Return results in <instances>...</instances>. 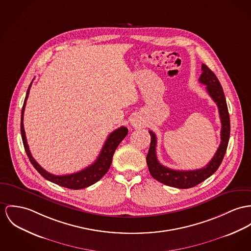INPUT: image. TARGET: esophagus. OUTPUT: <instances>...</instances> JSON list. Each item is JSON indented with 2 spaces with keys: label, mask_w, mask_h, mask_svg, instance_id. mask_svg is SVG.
I'll use <instances>...</instances> for the list:
<instances>
[{
  "label": "esophagus",
  "mask_w": 251,
  "mask_h": 251,
  "mask_svg": "<svg viewBox=\"0 0 251 251\" xmlns=\"http://www.w3.org/2000/svg\"><path fill=\"white\" fill-rule=\"evenodd\" d=\"M131 124H132V126L135 127V128H140V127L143 125L141 119H140L139 117H136V116L131 120Z\"/></svg>",
  "instance_id": "obj_1"
}]
</instances>
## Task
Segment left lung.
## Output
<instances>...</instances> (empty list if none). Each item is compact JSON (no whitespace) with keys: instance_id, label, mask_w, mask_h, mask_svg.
I'll use <instances>...</instances> for the list:
<instances>
[{"instance_id":"8db88e82","label":"left lung","mask_w":251,"mask_h":251,"mask_svg":"<svg viewBox=\"0 0 251 251\" xmlns=\"http://www.w3.org/2000/svg\"><path fill=\"white\" fill-rule=\"evenodd\" d=\"M201 75L200 76V83L206 86V91L208 95L211 97L214 102L217 104L219 109V114L222 123L221 130V144L214 154L212 159L208 162L205 167L197 170L190 171H179L174 170L168 167L163 166L156 157V136L152 131H150L151 135V143L148 154L146 156V162L149 168V172L151 176L155 178L157 181L176 188L186 189L196 186L197 184L202 182L206 178L215 173L219 166L221 165L224 156L226 152L229 135H230V120L229 114L226 105V100L224 94V90L222 88L221 83L218 78L215 75L212 71L204 64L201 65Z\"/></svg>"}]
</instances>
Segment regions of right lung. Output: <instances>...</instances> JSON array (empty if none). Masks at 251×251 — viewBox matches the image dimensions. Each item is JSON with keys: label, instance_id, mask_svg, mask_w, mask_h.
<instances>
[{"label": "right lung", "instance_id": "obj_1", "mask_svg": "<svg viewBox=\"0 0 251 251\" xmlns=\"http://www.w3.org/2000/svg\"><path fill=\"white\" fill-rule=\"evenodd\" d=\"M31 83L26 92V96L25 98V102H24L23 109H22V116H21L22 139H23L25 153L27 154L31 164L33 165V167L38 171L39 173L41 174V176H43L46 179H48L55 184H58L60 186L74 189V190H78V189L86 188L88 186L93 185L108 172V170L112 164L113 155L116 152V149L119 145V143L124 139V137L128 134V129L126 127L122 126V127L116 129V131L112 132L108 136L107 140L105 141V144L102 147L100 154L97 156V160L92 165L86 167L85 169L79 171L77 173L64 175V176H56V175L49 173L39 165L38 163L36 162V160L30 154V151H29V148L27 145V141H26V137H25V129H24V123H23L24 112H25V102L28 97L29 90L31 87Z\"/></svg>", "mask_w": 251, "mask_h": 251}]
</instances>
